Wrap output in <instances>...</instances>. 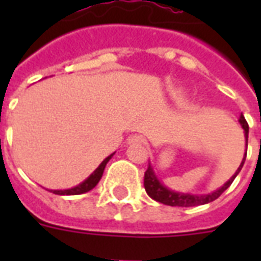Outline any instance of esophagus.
Wrapping results in <instances>:
<instances>
[{
  "label": "esophagus",
  "instance_id": "1",
  "mask_svg": "<svg viewBox=\"0 0 261 261\" xmlns=\"http://www.w3.org/2000/svg\"><path fill=\"white\" fill-rule=\"evenodd\" d=\"M145 142V139H143L142 135H133L130 139H128V143L130 145H142Z\"/></svg>",
  "mask_w": 261,
  "mask_h": 261
}]
</instances>
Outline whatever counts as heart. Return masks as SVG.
<instances>
[{
  "label": "heart",
  "instance_id": "heart-1",
  "mask_svg": "<svg viewBox=\"0 0 261 261\" xmlns=\"http://www.w3.org/2000/svg\"><path fill=\"white\" fill-rule=\"evenodd\" d=\"M186 96H187V93L182 89H176L173 92L174 100H177V101H182V100L186 98Z\"/></svg>",
  "mask_w": 261,
  "mask_h": 261
}]
</instances>
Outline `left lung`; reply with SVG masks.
Instances as JSON below:
<instances>
[{"label":"left lung","instance_id":"obj_1","mask_svg":"<svg viewBox=\"0 0 261 261\" xmlns=\"http://www.w3.org/2000/svg\"><path fill=\"white\" fill-rule=\"evenodd\" d=\"M240 124L244 128V137H245V146H248V134H249V126H248L247 120L243 116V114L240 115L239 119ZM245 157H247V151L244 154V159L240 164L239 169L236 171V173L231 176L229 180H227L222 187H219L218 190L213 191L210 194L206 195H194V194H184V192H177V191L169 190L168 187H165L163 182L160 181V178L155 176L154 171H153V167L151 164H149V168L147 171L145 172V180H143V186H145V190H146L147 195L150 196L151 199H154L157 202L164 203L167 206H173V207H192V206H200V204H206V203H210L213 200H215L217 198H219L222 195L223 191H226L230 184L233 182V180L236 178V176L240 173L241 168H243L244 163H245Z\"/></svg>","mask_w":261,"mask_h":261}]
</instances>
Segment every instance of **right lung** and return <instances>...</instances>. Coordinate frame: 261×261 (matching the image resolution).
I'll return each mask as SVG.
<instances>
[{"label": "right lung", "instance_id": "add662e5", "mask_svg": "<svg viewBox=\"0 0 261 261\" xmlns=\"http://www.w3.org/2000/svg\"><path fill=\"white\" fill-rule=\"evenodd\" d=\"M114 154L115 153L108 155V157H107V159L104 160V161H102V163L100 164L96 169H94L93 173L90 174L89 177L85 178L83 182H80L79 186L73 187V188H67V190H51V192L57 195H81L88 192V191L93 190L94 187L97 186V182L100 181V178H101L102 172H104V169H106L107 163L112 159V155Z\"/></svg>", "mask_w": 261, "mask_h": 261}]
</instances>
